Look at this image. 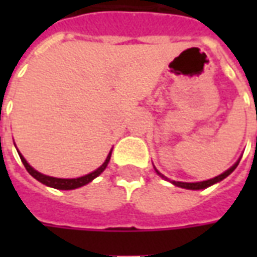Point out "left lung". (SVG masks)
Returning a JSON list of instances; mask_svg holds the SVG:
<instances>
[{"mask_svg": "<svg viewBox=\"0 0 257 257\" xmlns=\"http://www.w3.org/2000/svg\"><path fill=\"white\" fill-rule=\"evenodd\" d=\"M238 164H239V161L235 162L234 165H232L230 169H227L226 172H223L221 175H219V176H216V178L213 179H209V180H205V182H198V183H183V182H175V180H172V183L175 184V186H178V187H183V189H189V190H201V189H206V187H209V186H212V184L217 183V182H220V180H223L224 178H227L230 173L235 169V168L238 167ZM157 173L161 176V178H165L162 173H160L158 171H157ZM167 179V178H165Z\"/></svg>", "mask_w": 257, "mask_h": 257, "instance_id": "1", "label": "left lung"}]
</instances>
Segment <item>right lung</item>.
I'll use <instances>...</instances> for the list:
<instances>
[{"mask_svg": "<svg viewBox=\"0 0 257 257\" xmlns=\"http://www.w3.org/2000/svg\"><path fill=\"white\" fill-rule=\"evenodd\" d=\"M20 160L23 162V165L27 169V172L30 173L31 176L34 179H37L38 182H41L42 184H45V186H49V187H53V189H59V190H74V189H78V187H82L85 184H88L89 182H92L93 179L97 178L99 175H100L104 169H106L107 164L110 161V157H111V151H110V154L107 156L106 161L103 162V165L100 168H97L95 172L89 173V175H85L82 178H77V179H59V178H51V176H47V175H42V173L37 172L36 169H33V168L27 164V161L25 160V157L19 154Z\"/></svg>", "mask_w": 257, "mask_h": 257, "instance_id": "obj_1", "label": "right lung"}]
</instances>
